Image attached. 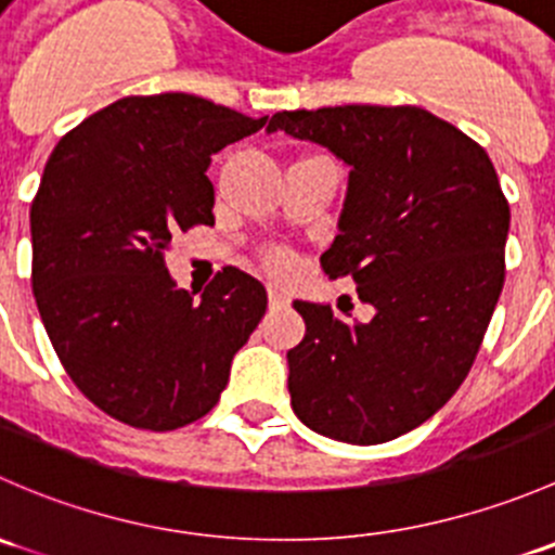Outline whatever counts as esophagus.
<instances>
[{"label": "esophagus", "mask_w": 555, "mask_h": 555, "mask_svg": "<svg viewBox=\"0 0 555 555\" xmlns=\"http://www.w3.org/2000/svg\"><path fill=\"white\" fill-rule=\"evenodd\" d=\"M287 304H289V298L282 293V289L268 287V306H271V309H284Z\"/></svg>", "instance_id": "34e87169"}]
</instances>
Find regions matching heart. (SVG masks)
<instances>
[{"mask_svg": "<svg viewBox=\"0 0 555 555\" xmlns=\"http://www.w3.org/2000/svg\"><path fill=\"white\" fill-rule=\"evenodd\" d=\"M266 266L271 273H287L289 271V255L284 249H268Z\"/></svg>", "mask_w": 555, "mask_h": 555, "instance_id": "heart-1", "label": "heart"}]
</instances>
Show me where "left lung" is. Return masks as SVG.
<instances>
[{"mask_svg":"<svg viewBox=\"0 0 555 555\" xmlns=\"http://www.w3.org/2000/svg\"><path fill=\"white\" fill-rule=\"evenodd\" d=\"M268 131L349 166L330 279L351 276L371 322L295 300L293 411L324 438L376 446L411 433L467 378L505 284L511 206L478 142L422 106L276 112Z\"/></svg>","mask_w":555,"mask_h":555,"instance_id":"left-lung-1","label":"left lung"}]
</instances>
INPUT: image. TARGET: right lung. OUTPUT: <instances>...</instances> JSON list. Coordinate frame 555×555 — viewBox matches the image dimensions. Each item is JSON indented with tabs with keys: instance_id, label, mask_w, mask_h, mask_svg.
<instances>
[{
	"instance_id": "1",
	"label": "right lung",
	"mask_w": 555,
	"mask_h": 555,
	"mask_svg": "<svg viewBox=\"0 0 555 555\" xmlns=\"http://www.w3.org/2000/svg\"><path fill=\"white\" fill-rule=\"evenodd\" d=\"M266 120L190 93L126 96L48 158L31 201L39 317L77 389L128 427L206 416L266 313V287L238 268L201 298L166 268L171 236L215 225L211 155Z\"/></svg>"
}]
</instances>
